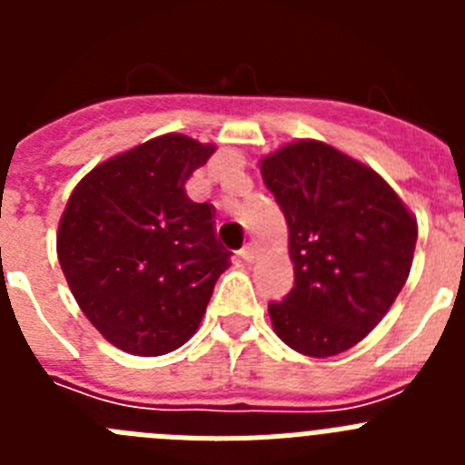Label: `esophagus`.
<instances>
[{
	"label": "esophagus",
	"mask_w": 465,
	"mask_h": 465,
	"mask_svg": "<svg viewBox=\"0 0 465 465\" xmlns=\"http://www.w3.org/2000/svg\"><path fill=\"white\" fill-rule=\"evenodd\" d=\"M240 258L244 262H252L253 258H256V246L253 244H246L244 249H240Z\"/></svg>",
	"instance_id": "1"
}]
</instances>
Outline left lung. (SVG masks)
Returning <instances> with one entry per match:
<instances>
[{"label":"left lung","mask_w":465,"mask_h":465,"mask_svg":"<svg viewBox=\"0 0 465 465\" xmlns=\"http://www.w3.org/2000/svg\"><path fill=\"white\" fill-rule=\"evenodd\" d=\"M261 174L289 223L295 277L268 305L274 332L312 359L342 354L408 282L417 219L375 170L314 139L265 155Z\"/></svg>","instance_id":"1"}]
</instances>
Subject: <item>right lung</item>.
<instances>
[{"instance_id": "1", "label": "right lung", "mask_w": 465, "mask_h": 465, "mask_svg": "<svg viewBox=\"0 0 465 465\" xmlns=\"http://www.w3.org/2000/svg\"><path fill=\"white\" fill-rule=\"evenodd\" d=\"M213 151L163 134L104 160L69 195L60 268L88 322L127 354L163 356L188 342L228 270L216 212L183 188Z\"/></svg>"}]
</instances>
